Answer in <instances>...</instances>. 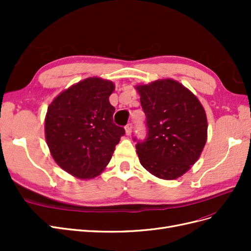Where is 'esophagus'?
<instances>
[{"label":"esophagus","instance_id":"1","mask_svg":"<svg viewBox=\"0 0 251 251\" xmlns=\"http://www.w3.org/2000/svg\"><path fill=\"white\" fill-rule=\"evenodd\" d=\"M132 132H133V126H132V124L126 125V134L130 136L132 134Z\"/></svg>","mask_w":251,"mask_h":251}]
</instances>
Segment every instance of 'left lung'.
<instances>
[{
	"label": "left lung",
	"instance_id": "left-lung-1",
	"mask_svg": "<svg viewBox=\"0 0 251 251\" xmlns=\"http://www.w3.org/2000/svg\"><path fill=\"white\" fill-rule=\"evenodd\" d=\"M147 137L136 141L141 165L154 176L173 180L200 157L207 137V119L191 91L173 79L139 86Z\"/></svg>",
	"mask_w": 251,
	"mask_h": 251
}]
</instances>
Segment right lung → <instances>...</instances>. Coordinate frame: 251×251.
I'll list each match as a JSON object with an SVG mask.
<instances>
[{"instance_id": "right-lung-1", "label": "right lung", "mask_w": 251, "mask_h": 251, "mask_svg": "<svg viewBox=\"0 0 251 251\" xmlns=\"http://www.w3.org/2000/svg\"><path fill=\"white\" fill-rule=\"evenodd\" d=\"M112 81L87 78L60 93L47 111L46 140L55 162L80 179L100 175L126 131L113 121Z\"/></svg>"}]
</instances>
